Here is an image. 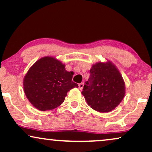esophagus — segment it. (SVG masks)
<instances>
[{"label":"esophagus","mask_w":152,"mask_h":152,"mask_svg":"<svg viewBox=\"0 0 152 152\" xmlns=\"http://www.w3.org/2000/svg\"><path fill=\"white\" fill-rule=\"evenodd\" d=\"M78 86H79V88H80V90H82L84 87V83L83 82H82V83H80L78 84Z\"/></svg>","instance_id":"obj_1"}]
</instances>
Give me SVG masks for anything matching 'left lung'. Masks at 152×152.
Wrapping results in <instances>:
<instances>
[{"instance_id":"obj_1","label":"left lung","mask_w":152,"mask_h":152,"mask_svg":"<svg viewBox=\"0 0 152 152\" xmlns=\"http://www.w3.org/2000/svg\"><path fill=\"white\" fill-rule=\"evenodd\" d=\"M82 94L92 109L108 112L123 100L125 84L121 73L112 62H98L92 66Z\"/></svg>"}]
</instances>
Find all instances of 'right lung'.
I'll return each mask as SVG.
<instances>
[{
    "label": "right lung",
    "mask_w": 152,
    "mask_h": 152,
    "mask_svg": "<svg viewBox=\"0 0 152 152\" xmlns=\"http://www.w3.org/2000/svg\"><path fill=\"white\" fill-rule=\"evenodd\" d=\"M74 72L54 57L37 60L23 79V90L28 100L40 111L53 110L64 102L67 93L78 84L72 81Z\"/></svg>",
    "instance_id": "add662e5"
}]
</instances>
